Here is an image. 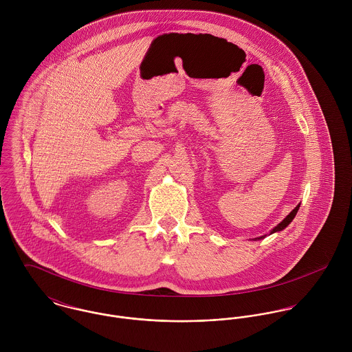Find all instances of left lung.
<instances>
[{
    "mask_svg": "<svg viewBox=\"0 0 352 352\" xmlns=\"http://www.w3.org/2000/svg\"><path fill=\"white\" fill-rule=\"evenodd\" d=\"M300 206H301V204H298V206H297V207H296V208H294V210H293V211H292V212H290V214H289V215H287V217H286V218H285V219H283L280 223H278V225H276V226H275V228H274V229L270 232V234H272V233H278V232H282L283 229H286V228H287V226L292 223V221L294 219V217L297 215ZM265 236H267V234H264V236H261V237H256V239H253V241H257V240H263Z\"/></svg>",
    "mask_w": 352,
    "mask_h": 352,
    "instance_id": "obj_1",
    "label": "left lung"
}]
</instances>
